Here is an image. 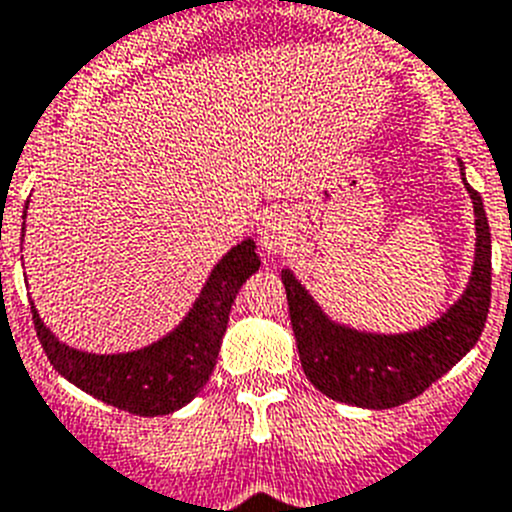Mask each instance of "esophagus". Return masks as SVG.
I'll list each match as a JSON object with an SVG mask.
<instances>
[{
  "label": "esophagus",
  "mask_w": 512,
  "mask_h": 512,
  "mask_svg": "<svg viewBox=\"0 0 512 512\" xmlns=\"http://www.w3.org/2000/svg\"><path fill=\"white\" fill-rule=\"evenodd\" d=\"M257 237H260V247L268 255H278V252H286V247L291 244V224H288L286 216H268L262 219L260 229H257Z\"/></svg>",
  "instance_id": "esophagus-1"
}]
</instances>
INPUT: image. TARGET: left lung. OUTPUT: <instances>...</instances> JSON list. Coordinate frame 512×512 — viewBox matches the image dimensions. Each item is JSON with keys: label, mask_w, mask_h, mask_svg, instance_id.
<instances>
[{"label": "left lung", "mask_w": 512, "mask_h": 512, "mask_svg": "<svg viewBox=\"0 0 512 512\" xmlns=\"http://www.w3.org/2000/svg\"><path fill=\"white\" fill-rule=\"evenodd\" d=\"M459 167L474 203V265L464 293L420 330L381 335L335 322L291 270L281 273L301 368L306 379L335 402L366 410L399 407L420 397L477 345L490 311L492 237L482 195L466 182L464 164L459 162Z\"/></svg>", "instance_id": "left-lung-1"}]
</instances>
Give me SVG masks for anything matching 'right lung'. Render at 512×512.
<instances>
[{"label": "right lung", "mask_w": 512, "mask_h": 512, "mask_svg": "<svg viewBox=\"0 0 512 512\" xmlns=\"http://www.w3.org/2000/svg\"><path fill=\"white\" fill-rule=\"evenodd\" d=\"M255 250V239H244L231 247L213 265L206 286L182 322L146 348L110 355L69 348L48 330L38 309L30 304L38 340L53 368L90 397L131 415H170L185 407L211 376L231 304L244 281L260 268Z\"/></svg>", "instance_id": "obj_1"}]
</instances>
